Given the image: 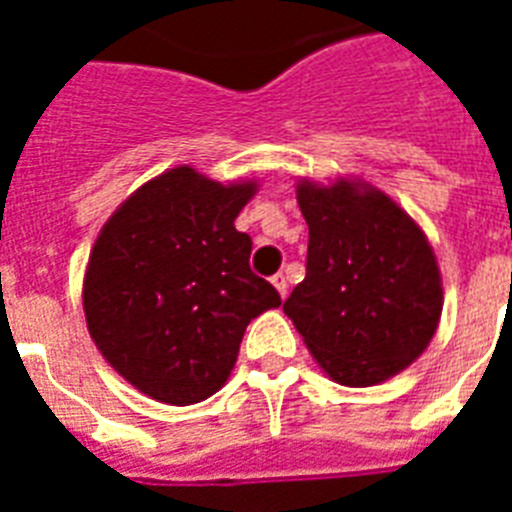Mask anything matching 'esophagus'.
<instances>
[{
	"instance_id": "esophagus-1",
	"label": "esophagus",
	"mask_w": 512,
	"mask_h": 512,
	"mask_svg": "<svg viewBox=\"0 0 512 512\" xmlns=\"http://www.w3.org/2000/svg\"><path fill=\"white\" fill-rule=\"evenodd\" d=\"M271 281H273V287L279 289L281 297L289 295V279H287V276H284V273H276V276H273Z\"/></svg>"
}]
</instances>
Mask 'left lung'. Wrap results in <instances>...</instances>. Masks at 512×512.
Masks as SVG:
<instances>
[{
    "instance_id": "8db88e82",
    "label": "left lung",
    "mask_w": 512,
    "mask_h": 512,
    "mask_svg": "<svg viewBox=\"0 0 512 512\" xmlns=\"http://www.w3.org/2000/svg\"><path fill=\"white\" fill-rule=\"evenodd\" d=\"M308 223L305 279L284 303L316 364L369 388L404 372L436 335L444 284L422 228L358 177L297 183Z\"/></svg>"
}]
</instances>
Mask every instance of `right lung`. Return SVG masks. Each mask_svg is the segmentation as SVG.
<instances>
[{"label":"right lung","mask_w":512,"mask_h":512,"mask_svg":"<svg viewBox=\"0 0 512 512\" xmlns=\"http://www.w3.org/2000/svg\"><path fill=\"white\" fill-rule=\"evenodd\" d=\"M255 180L217 183L183 164L148 180L100 228L84 271L92 342L154 401L199 404L223 388L247 324L279 308L236 231Z\"/></svg>","instance_id":"right-lung-1"}]
</instances>
